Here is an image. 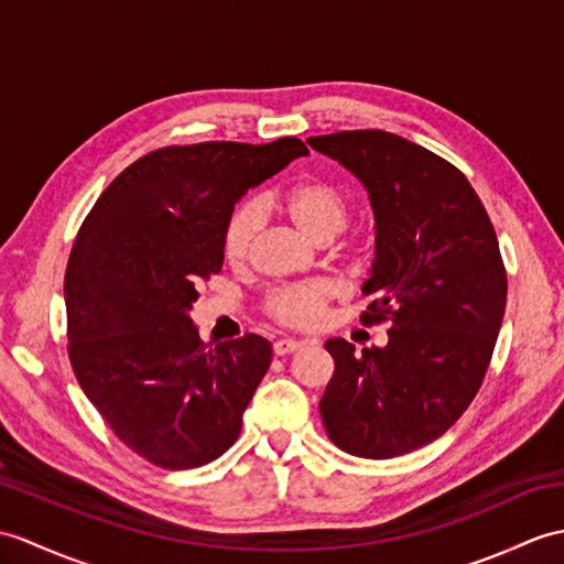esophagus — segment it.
Returning <instances> with one entry per match:
<instances>
[{"mask_svg":"<svg viewBox=\"0 0 564 564\" xmlns=\"http://www.w3.org/2000/svg\"><path fill=\"white\" fill-rule=\"evenodd\" d=\"M303 348V341H295V338H279L276 344H273V352L276 356H288V352H295Z\"/></svg>","mask_w":564,"mask_h":564,"instance_id":"obj_1","label":"esophagus"}]
</instances>
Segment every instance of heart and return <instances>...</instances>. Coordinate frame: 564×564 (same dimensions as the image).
<instances>
[{
  "label": "heart",
  "mask_w": 564,
  "mask_h": 564,
  "mask_svg": "<svg viewBox=\"0 0 564 564\" xmlns=\"http://www.w3.org/2000/svg\"><path fill=\"white\" fill-rule=\"evenodd\" d=\"M279 204L291 216L295 226L310 235L312 240L324 242L346 228L350 218V204L341 189L329 182L305 180L288 187L279 199L242 202L232 208L220 235V250L228 264L238 267L250 257L252 242L261 226V208ZM332 300V288L326 283H303L273 291L267 297V312L285 326H312L317 324Z\"/></svg>",
  "instance_id": "1"
}]
</instances>
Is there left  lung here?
Instances as JSON below:
<instances>
[{
	"label": "left lung",
	"mask_w": 564,
	"mask_h": 564,
	"mask_svg": "<svg viewBox=\"0 0 564 564\" xmlns=\"http://www.w3.org/2000/svg\"><path fill=\"white\" fill-rule=\"evenodd\" d=\"M370 192L377 247L365 326L384 348L332 338L319 401L326 435L352 456L391 459L444 435L488 372L507 305V271L486 206L459 167L382 129L310 137Z\"/></svg>",
	"instance_id": "obj_1"
}]
</instances>
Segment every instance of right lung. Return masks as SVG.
<instances>
[{
    "label": "right lung",
    "mask_w": 564,
    "mask_h": 564,
    "mask_svg": "<svg viewBox=\"0 0 564 564\" xmlns=\"http://www.w3.org/2000/svg\"><path fill=\"white\" fill-rule=\"evenodd\" d=\"M307 153L295 137L151 151L78 228L64 273L69 360L88 401L141 459L196 468L238 440L271 344L257 334L204 344L187 312L223 267L220 235L240 196Z\"/></svg>",
    "instance_id": "add662e5"
}]
</instances>
